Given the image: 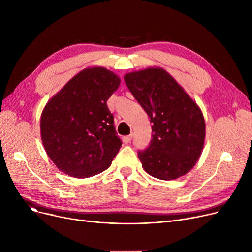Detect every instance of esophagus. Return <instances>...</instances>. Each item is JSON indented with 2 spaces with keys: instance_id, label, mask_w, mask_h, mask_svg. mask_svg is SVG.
I'll return each instance as SVG.
<instances>
[{
  "instance_id": "34e87169",
  "label": "esophagus",
  "mask_w": 252,
  "mask_h": 252,
  "mask_svg": "<svg viewBox=\"0 0 252 252\" xmlns=\"http://www.w3.org/2000/svg\"><path fill=\"white\" fill-rule=\"evenodd\" d=\"M131 139H133V134H130V135H128V136L124 137V142H125L126 144H127V143H129V142L131 141Z\"/></svg>"
}]
</instances>
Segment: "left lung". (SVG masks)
Returning <instances> with one entry per match:
<instances>
[{
  "label": "left lung",
  "instance_id": "left-lung-1",
  "mask_svg": "<svg viewBox=\"0 0 252 252\" xmlns=\"http://www.w3.org/2000/svg\"><path fill=\"white\" fill-rule=\"evenodd\" d=\"M125 82L152 124L149 146L138 151L144 169L165 181L187 174L204 144L205 123L200 108L161 68L127 73Z\"/></svg>",
  "mask_w": 252,
  "mask_h": 252
}]
</instances>
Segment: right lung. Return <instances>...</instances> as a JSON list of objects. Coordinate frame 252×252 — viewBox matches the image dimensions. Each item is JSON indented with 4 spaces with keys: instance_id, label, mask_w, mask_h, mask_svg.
I'll list each match as a JSON object with an SVG mask.
<instances>
[{
    "instance_id": "right-lung-1",
    "label": "right lung",
    "mask_w": 252,
    "mask_h": 252,
    "mask_svg": "<svg viewBox=\"0 0 252 252\" xmlns=\"http://www.w3.org/2000/svg\"><path fill=\"white\" fill-rule=\"evenodd\" d=\"M121 79L103 67L76 74L46 105L41 118L45 150L56 166L74 178L107 169L122 147L107 100Z\"/></svg>"
}]
</instances>
